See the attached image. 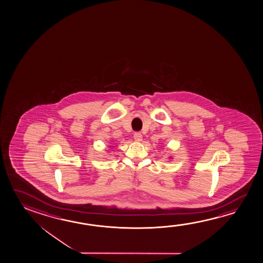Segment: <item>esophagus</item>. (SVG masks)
<instances>
[{
	"label": "esophagus",
	"instance_id": "esophagus-1",
	"mask_svg": "<svg viewBox=\"0 0 263 263\" xmlns=\"http://www.w3.org/2000/svg\"><path fill=\"white\" fill-rule=\"evenodd\" d=\"M134 140L136 141V142H141L142 140H143V135L141 133H135L134 135Z\"/></svg>",
	"mask_w": 263,
	"mask_h": 263
}]
</instances>
